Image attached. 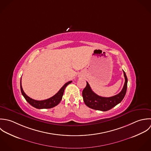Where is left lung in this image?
Wrapping results in <instances>:
<instances>
[{"label":"left lung","instance_id":"8db88e82","mask_svg":"<svg viewBox=\"0 0 151 151\" xmlns=\"http://www.w3.org/2000/svg\"><path fill=\"white\" fill-rule=\"evenodd\" d=\"M124 76L125 77V83L121 91L111 97H103L98 96L91 90L89 84L87 82V86L83 91V97L85 104L90 108L106 111L111 109L117 104L120 103L124 99L127 89L128 78L124 71Z\"/></svg>","mask_w":151,"mask_h":151}]
</instances>
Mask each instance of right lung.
<instances>
[{"label": "right lung", "instance_id": "add662e5", "mask_svg": "<svg viewBox=\"0 0 151 151\" xmlns=\"http://www.w3.org/2000/svg\"><path fill=\"white\" fill-rule=\"evenodd\" d=\"M72 81H68L61 88V89L58 91L57 93H56L54 96L51 97L49 99L45 100L37 101L33 100L29 97H28L24 92L22 87V83L20 81V90L22 95L23 96L24 98L26 99L32 106L38 109H46V108H51L56 105H57L61 100L64 90L65 87L71 83Z\"/></svg>", "mask_w": 151, "mask_h": 151}]
</instances>
